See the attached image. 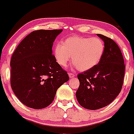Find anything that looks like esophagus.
I'll return each mask as SVG.
<instances>
[{"mask_svg": "<svg viewBox=\"0 0 134 134\" xmlns=\"http://www.w3.org/2000/svg\"><path fill=\"white\" fill-rule=\"evenodd\" d=\"M69 78H73V77L75 76V74L74 73H72V72H69Z\"/></svg>", "mask_w": 134, "mask_h": 134, "instance_id": "34e87169", "label": "esophagus"}]
</instances>
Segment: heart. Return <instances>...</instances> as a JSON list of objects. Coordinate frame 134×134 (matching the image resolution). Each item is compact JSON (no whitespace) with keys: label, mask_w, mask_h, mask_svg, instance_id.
I'll list each match as a JSON object with an SVG mask.
<instances>
[{"label":"heart","mask_w":134,"mask_h":134,"mask_svg":"<svg viewBox=\"0 0 134 134\" xmlns=\"http://www.w3.org/2000/svg\"><path fill=\"white\" fill-rule=\"evenodd\" d=\"M104 43L98 37H71L55 47L54 56L58 63L65 67L72 56V62L80 71L90 70L100 61Z\"/></svg>","instance_id":"1"}]
</instances>
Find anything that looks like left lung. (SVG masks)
<instances>
[{
  "label": "left lung",
  "instance_id": "obj_1",
  "mask_svg": "<svg viewBox=\"0 0 134 134\" xmlns=\"http://www.w3.org/2000/svg\"><path fill=\"white\" fill-rule=\"evenodd\" d=\"M97 36L104 42V51L99 63L78 74L80 86L76 93L78 103L86 109L95 110L111 103L121 92L125 65L119 47L113 40Z\"/></svg>",
  "mask_w": 134,
  "mask_h": 134
}]
</instances>
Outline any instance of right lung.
Listing matches in <instances>:
<instances>
[{
	"label": "right lung",
	"instance_id": "right-lung-1",
	"mask_svg": "<svg viewBox=\"0 0 134 134\" xmlns=\"http://www.w3.org/2000/svg\"><path fill=\"white\" fill-rule=\"evenodd\" d=\"M62 30H39L19 44L10 61L11 87L23 104L34 109L49 106L58 89L69 80L52 54Z\"/></svg>",
	"mask_w": 134,
	"mask_h": 134
}]
</instances>
